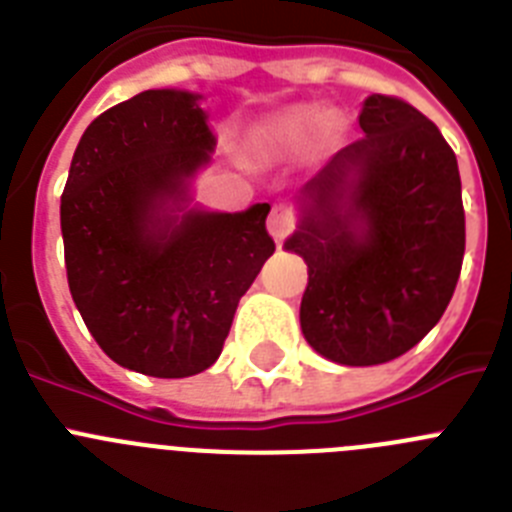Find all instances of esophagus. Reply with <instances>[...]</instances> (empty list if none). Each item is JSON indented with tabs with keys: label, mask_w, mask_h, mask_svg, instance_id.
Masks as SVG:
<instances>
[{
	"label": "esophagus",
	"mask_w": 512,
	"mask_h": 512,
	"mask_svg": "<svg viewBox=\"0 0 512 512\" xmlns=\"http://www.w3.org/2000/svg\"><path fill=\"white\" fill-rule=\"evenodd\" d=\"M269 233L274 235V241H284L292 228H295V215L287 205H274L269 212Z\"/></svg>",
	"instance_id": "obj_1"
}]
</instances>
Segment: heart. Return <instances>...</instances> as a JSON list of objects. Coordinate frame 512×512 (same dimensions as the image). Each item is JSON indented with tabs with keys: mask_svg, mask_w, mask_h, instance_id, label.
Masks as SVG:
<instances>
[{
	"mask_svg": "<svg viewBox=\"0 0 512 512\" xmlns=\"http://www.w3.org/2000/svg\"><path fill=\"white\" fill-rule=\"evenodd\" d=\"M325 112L320 107H292L264 128V143L271 148H302L320 128Z\"/></svg>",
	"mask_w": 512,
	"mask_h": 512,
	"instance_id": "1",
	"label": "heart"
}]
</instances>
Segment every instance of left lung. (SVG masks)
Returning a JSON list of instances; mask_svg holds the SVG:
<instances>
[{
  "label": "left lung",
  "mask_w": 512,
  "mask_h": 512,
  "mask_svg": "<svg viewBox=\"0 0 512 512\" xmlns=\"http://www.w3.org/2000/svg\"><path fill=\"white\" fill-rule=\"evenodd\" d=\"M359 125L364 135L305 187V217L284 248L307 264V343L338 364L374 366L441 320L467 233L459 166L441 130L390 94L366 99Z\"/></svg>",
  "instance_id": "obj_1"
}]
</instances>
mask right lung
<instances>
[{"instance_id": "add662e5", "label": "right lung", "mask_w": 512, "mask_h": 512, "mask_svg": "<svg viewBox=\"0 0 512 512\" xmlns=\"http://www.w3.org/2000/svg\"><path fill=\"white\" fill-rule=\"evenodd\" d=\"M197 94L148 89L92 120L61 194L71 297L104 354L148 377L205 372L274 253L269 205L161 217L215 138Z\"/></svg>"}]
</instances>
